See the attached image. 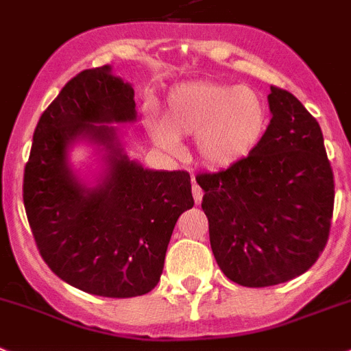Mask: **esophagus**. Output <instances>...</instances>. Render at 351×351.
<instances>
[{
	"label": "esophagus",
	"mask_w": 351,
	"mask_h": 351,
	"mask_svg": "<svg viewBox=\"0 0 351 351\" xmlns=\"http://www.w3.org/2000/svg\"><path fill=\"white\" fill-rule=\"evenodd\" d=\"M191 193H193V200H195V204L199 206L200 202H202V197H204V191H202V188L193 182V186H191Z\"/></svg>",
	"instance_id": "obj_1"
}]
</instances>
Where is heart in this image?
<instances>
[{
	"label": "heart",
	"instance_id": "b5f03b06",
	"mask_svg": "<svg viewBox=\"0 0 351 351\" xmlns=\"http://www.w3.org/2000/svg\"><path fill=\"white\" fill-rule=\"evenodd\" d=\"M268 128V106L256 90L215 82L182 83L170 90L163 121L147 119V131L161 151L176 154L179 136L195 134L202 163L227 169L256 151Z\"/></svg>",
	"mask_w": 351,
	"mask_h": 351
}]
</instances>
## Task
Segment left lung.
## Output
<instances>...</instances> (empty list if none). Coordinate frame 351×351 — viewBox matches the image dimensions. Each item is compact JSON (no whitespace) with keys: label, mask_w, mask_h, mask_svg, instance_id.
Returning <instances> with one entry per match:
<instances>
[{"label":"left lung","mask_w":351,"mask_h":351,"mask_svg":"<svg viewBox=\"0 0 351 351\" xmlns=\"http://www.w3.org/2000/svg\"><path fill=\"white\" fill-rule=\"evenodd\" d=\"M269 90L271 121L256 151L197 176L215 259L227 278L247 287L307 271L325 248L334 211L322 128L287 90Z\"/></svg>","instance_id":"8db88e82"}]
</instances>
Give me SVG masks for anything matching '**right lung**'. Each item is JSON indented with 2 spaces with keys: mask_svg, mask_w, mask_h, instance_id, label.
Segmentation results:
<instances>
[{
  "mask_svg": "<svg viewBox=\"0 0 351 351\" xmlns=\"http://www.w3.org/2000/svg\"><path fill=\"white\" fill-rule=\"evenodd\" d=\"M134 106L133 86L110 65L76 74L42 113L23 182L26 217L51 271L108 298L154 289L176 221L193 208L190 173L143 169L124 154L110 122H133ZM83 139L107 152L95 187L68 163Z\"/></svg>",
  "mask_w": 351,
  "mask_h": 351,
  "instance_id": "right-lung-1",
  "label": "right lung"
}]
</instances>
